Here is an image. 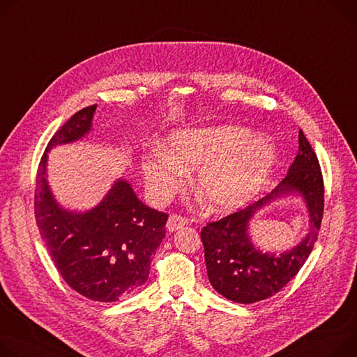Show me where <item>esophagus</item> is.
<instances>
[{"mask_svg": "<svg viewBox=\"0 0 357 357\" xmlns=\"http://www.w3.org/2000/svg\"><path fill=\"white\" fill-rule=\"evenodd\" d=\"M186 223H188V220H186L183 216L174 213V215H171V216H169V219H168L167 228H168V231H169V232H175V231H178V229L183 228V226H185Z\"/></svg>", "mask_w": 357, "mask_h": 357, "instance_id": "obj_1", "label": "esophagus"}]
</instances>
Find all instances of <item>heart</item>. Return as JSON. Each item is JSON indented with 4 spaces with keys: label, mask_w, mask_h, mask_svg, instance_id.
<instances>
[{
    "label": "heart",
    "mask_w": 357,
    "mask_h": 357,
    "mask_svg": "<svg viewBox=\"0 0 357 357\" xmlns=\"http://www.w3.org/2000/svg\"><path fill=\"white\" fill-rule=\"evenodd\" d=\"M276 146L246 128L222 125L172 132L162 152L142 162L148 192L167 201L182 186L186 168L198 167L197 189L213 212H229L250 202L269 181Z\"/></svg>",
    "instance_id": "1"
}]
</instances>
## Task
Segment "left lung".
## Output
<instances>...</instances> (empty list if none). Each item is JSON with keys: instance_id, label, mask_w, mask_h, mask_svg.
<instances>
[{"instance_id": "obj_1", "label": "left lung", "mask_w": 357, "mask_h": 357, "mask_svg": "<svg viewBox=\"0 0 357 357\" xmlns=\"http://www.w3.org/2000/svg\"><path fill=\"white\" fill-rule=\"evenodd\" d=\"M298 192L307 202L310 232L295 248L276 255L264 254L250 242L248 222L257 208L276 197ZM325 208L320 165L305 134L299 131V152L282 182L265 198L209 222L201 231L208 278L213 289L236 303H255L282 290L296 276L317 239Z\"/></svg>"}]
</instances>
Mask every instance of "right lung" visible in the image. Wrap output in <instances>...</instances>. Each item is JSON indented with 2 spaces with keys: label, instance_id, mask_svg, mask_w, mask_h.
Here are the masks:
<instances>
[{
  "label": "right lung",
  "instance_id": "1",
  "mask_svg": "<svg viewBox=\"0 0 357 357\" xmlns=\"http://www.w3.org/2000/svg\"><path fill=\"white\" fill-rule=\"evenodd\" d=\"M96 105L74 114L47 145L37 171L34 213L40 235L62 279L95 302H116L144 284L165 238L168 213L142 204L125 179L88 212L61 208L47 181V152L85 137Z\"/></svg>",
  "mask_w": 357,
  "mask_h": 357
}]
</instances>
